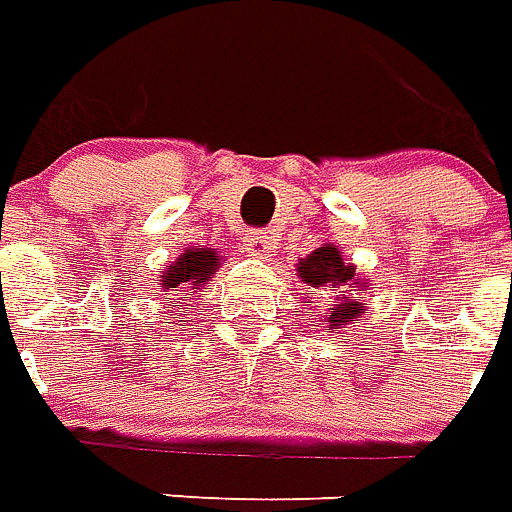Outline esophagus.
Returning <instances> with one entry per match:
<instances>
[{
	"label": "esophagus",
	"mask_w": 512,
	"mask_h": 512,
	"mask_svg": "<svg viewBox=\"0 0 512 512\" xmlns=\"http://www.w3.org/2000/svg\"><path fill=\"white\" fill-rule=\"evenodd\" d=\"M275 240H272V235H267V232H248V235L243 237V251L251 256V259H269L272 253H275Z\"/></svg>",
	"instance_id": "34e87169"
}]
</instances>
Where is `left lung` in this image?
Masks as SVG:
<instances>
[{
  "mask_svg": "<svg viewBox=\"0 0 512 512\" xmlns=\"http://www.w3.org/2000/svg\"><path fill=\"white\" fill-rule=\"evenodd\" d=\"M296 272L301 282L314 290H322L320 296L330 298L325 309V325L330 330L354 325L367 312L365 304L359 301L357 290L362 293L370 290V282L357 280V269L343 261L338 245L325 243L322 248L312 251L306 259L298 261ZM306 304H312V301H306Z\"/></svg>",
  "mask_w": 512,
  "mask_h": 512,
  "instance_id": "obj_1",
  "label": "left lung"
}]
</instances>
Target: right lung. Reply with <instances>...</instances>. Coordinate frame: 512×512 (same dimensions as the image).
Returning a JSON list of instances; mask_svg holds the SVG:
<instances>
[{
  "label": "right lung",
  "instance_id": "right-lung-1",
  "mask_svg": "<svg viewBox=\"0 0 512 512\" xmlns=\"http://www.w3.org/2000/svg\"><path fill=\"white\" fill-rule=\"evenodd\" d=\"M222 259L216 256V248H187L171 267L161 275L163 290H177V293H187V290H200L211 277L216 275ZM190 296V293H187Z\"/></svg>",
  "mask_w": 512,
  "mask_h": 512
}]
</instances>
